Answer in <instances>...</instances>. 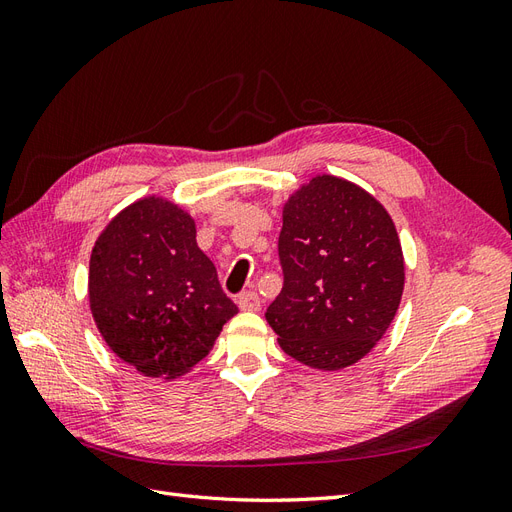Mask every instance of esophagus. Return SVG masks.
Listing matches in <instances>:
<instances>
[{"label":"esophagus","mask_w":512,"mask_h":512,"mask_svg":"<svg viewBox=\"0 0 512 512\" xmlns=\"http://www.w3.org/2000/svg\"><path fill=\"white\" fill-rule=\"evenodd\" d=\"M237 305H239L241 312H258V309H260V297H258L254 290H247L237 299Z\"/></svg>","instance_id":"esophagus-1"}]
</instances>
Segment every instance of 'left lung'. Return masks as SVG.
<instances>
[{
	"mask_svg": "<svg viewBox=\"0 0 512 512\" xmlns=\"http://www.w3.org/2000/svg\"><path fill=\"white\" fill-rule=\"evenodd\" d=\"M284 288L267 309L282 350L339 371L376 348L397 314L406 262L395 222L376 196L316 175L282 207Z\"/></svg>",
	"mask_w": 512,
	"mask_h": 512,
	"instance_id": "8db88e82",
	"label": "left lung"
}]
</instances>
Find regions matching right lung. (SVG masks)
I'll use <instances>...</instances> for the list:
<instances>
[{
  "instance_id": "1",
  "label": "right lung",
  "mask_w": 512,
  "mask_h": 512,
  "mask_svg": "<svg viewBox=\"0 0 512 512\" xmlns=\"http://www.w3.org/2000/svg\"><path fill=\"white\" fill-rule=\"evenodd\" d=\"M89 309L123 363L175 380L207 359L239 309L196 243V222L173 200H134L104 226L89 258Z\"/></svg>"
}]
</instances>
